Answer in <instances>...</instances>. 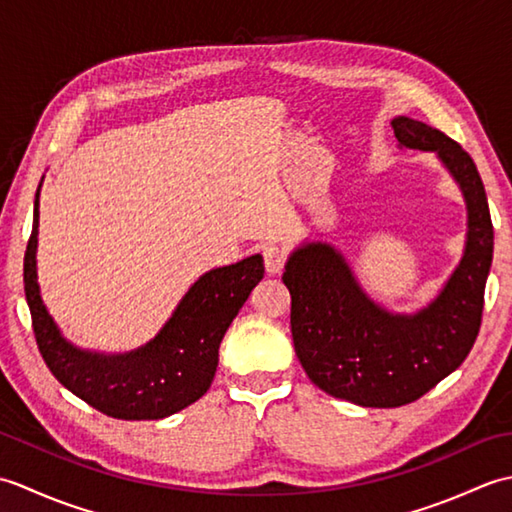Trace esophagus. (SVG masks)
I'll use <instances>...</instances> for the list:
<instances>
[{"label":"esophagus","instance_id":"esophagus-1","mask_svg":"<svg viewBox=\"0 0 512 512\" xmlns=\"http://www.w3.org/2000/svg\"><path fill=\"white\" fill-rule=\"evenodd\" d=\"M264 266L268 275H279L286 266V253L279 246L268 244L264 248Z\"/></svg>","mask_w":512,"mask_h":512}]
</instances>
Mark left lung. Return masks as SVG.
Masks as SVG:
<instances>
[{"label": "left lung", "instance_id": "obj_1", "mask_svg": "<svg viewBox=\"0 0 512 512\" xmlns=\"http://www.w3.org/2000/svg\"><path fill=\"white\" fill-rule=\"evenodd\" d=\"M400 149L433 151L466 202L460 264L436 299L416 312H391L358 284L352 266L328 242H303L286 262L292 341L301 367L325 394L361 407L418 400L469 356L482 323L493 262V222L473 158L407 116L391 121Z\"/></svg>", "mask_w": 512, "mask_h": 512}]
</instances>
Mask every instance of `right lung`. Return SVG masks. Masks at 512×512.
Returning a JSON list of instances; mask_svg holds the SVG:
<instances>
[{
	"label": "right lung",
	"instance_id": "add662e5",
	"mask_svg": "<svg viewBox=\"0 0 512 512\" xmlns=\"http://www.w3.org/2000/svg\"><path fill=\"white\" fill-rule=\"evenodd\" d=\"M39 189L24 257V288L39 352L54 378L90 407L118 420H160L200 400L213 383L228 325L264 277L262 255L204 273L154 339L136 350L125 354L81 350L61 334L41 299Z\"/></svg>",
	"mask_w": 512,
	"mask_h": 512
}]
</instances>
